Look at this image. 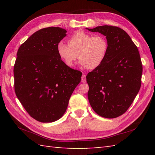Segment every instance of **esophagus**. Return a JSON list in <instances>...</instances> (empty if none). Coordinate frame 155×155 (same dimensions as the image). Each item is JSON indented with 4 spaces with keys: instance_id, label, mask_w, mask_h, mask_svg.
<instances>
[{
    "instance_id": "obj_1",
    "label": "esophagus",
    "mask_w": 155,
    "mask_h": 155,
    "mask_svg": "<svg viewBox=\"0 0 155 155\" xmlns=\"http://www.w3.org/2000/svg\"><path fill=\"white\" fill-rule=\"evenodd\" d=\"M86 76L85 74H83L82 75V77H81V81L83 82V83H85L86 82Z\"/></svg>"
}]
</instances>
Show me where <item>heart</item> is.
<instances>
[{"mask_svg":"<svg viewBox=\"0 0 155 155\" xmlns=\"http://www.w3.org/2000/svg\"><path fill=\"white\" fill-rule=\"evenodd\" d=\"M57 52L64 64L73 67L78 56L80 63L88 70L98 68L106 59L108 42L103 35H92L78 31L68 38V45L59 42Z\"/></svg>","mask_w":155,"mask_h":155,"instance_id":"b5f03b06","label":"heart"}]
</instances>
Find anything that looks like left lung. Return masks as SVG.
Instances as JSON below:
<instances>
[{"instance_id":"left-lung-1","label":"left lung","mask_w":155,"mask_h":155,"mask_svg":"<svg viewBox=\"0 0 155 155\" xmlns=\"http://www.w3.org/2000/svg\"><path fill=\"white\" fill-rule=\"evenodd\" d=\"M87 29L106 36L108 42L105 61L86 77L88 101L99 116L117 118L128 110L140 90L143 64L139 50L119 27L104 25Z\"/></svg>"}]
</instances>
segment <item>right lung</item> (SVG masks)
I'll list each match as a JSON object with an SVG mask.
<instances>
[{
	"instance_id": "add662e5",
	"label": "right lung",
	"mask_w": 155,
	"mask_h": 155,
	"mask_svg": "<svg viewBox=\"0 0 155 155\" xmlns=\"http://www.w3.org/2000/svg\"><path fill=\"white\" fill-rule=\"evenodd\" d=\"M67 31L42 28L19 47L14 66L15 91L31 117L41 123L61 118L82 72L67 67L57 52Z\"/></svg>"
}]
</instances>
